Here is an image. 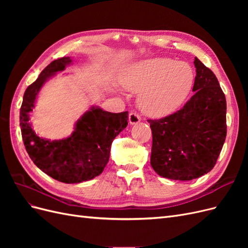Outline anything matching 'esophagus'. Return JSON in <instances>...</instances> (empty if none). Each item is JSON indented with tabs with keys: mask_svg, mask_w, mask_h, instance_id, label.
<instances>
[{
	"mask_svg": "<svg viewBox=\"0 0 248 248\" xmlns=\"http://www.w3.org/2000/svg\"><path fill=\"white\" fill-rule=\"evenodd\" d=\"M128 120H129V123L130 124H137L140 121V117L139 114L134 111H130L129 112V116H128Z\"/></svg>",
	"mask_w": 248,
	"mask_h": 248,
	"instance_id": "1",
	"label": "esophagus"
}]
</instances>
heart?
Returning a JSON list of instances; mask_svg holds the SVG:
<instances>
[{
    "label": "heart",
    "mask_w": 248,
    "mask_h": 248,
    "mask_svg": "<svg viewBox=\"0 0 248 248\" xmlns=\"http://www.w3.org/2000/svg\"><path fill=\"white\" fill-rule=\"evenodd\" d=\"M194 82L191 67L169 58H153L137 63L121 79L122 86L140 92L139 106L152 117L175 111L189 95Z\"/></svg>",
    "instance_id": "1"
}]
</instances>
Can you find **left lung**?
I'll return each mask as SVG.
<instances>
[{
	"mask_svg": "<svg viewBox=\"0 0 248 248\" xmlns=\"http://www.w3.org/2000/svg\"><path fill=\"white\" fill-rule=\"evenodd\" d=\"M194 94L182 108L149 119L151 166L161 177L189 181L211 170L227 137V101L215 74L194 59Z\"/></svg>",
	"mask_w": 248,
	"mask_h": 248,
	"instance_id": "left-lung-1",
	"label": "left lung"
}]
</instances>
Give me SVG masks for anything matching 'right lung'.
Segmentation results:
<instances>
[{"label": "right lung", "instance_id": "1", "mask_svg": "<svg viewBox=\"0 0 248 248\" xmlns=\"http://www.w3.org/2000/svg\"><path fill=\"white\" fill-rule=\"evenodd\" d=\"M70 62V58L65 57L55 60L27 88L19 110V122L26 150L36 166L60 182L79 183L103 171L112 140L128 124V111L115 114L93 108L78 120L69 138L49 141L36 136L28 123L36 95L44 81L64 70Z\"/></svg>", "mask_w": 248, "mask_h": 248}]
</instances>
